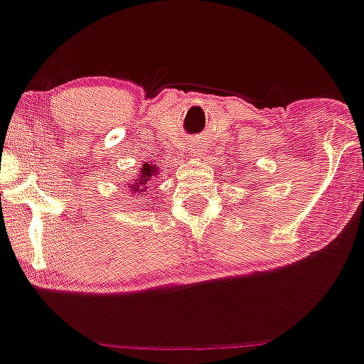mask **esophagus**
I'll return each instance as SVG.
<instances>
[{"instance_id":"34e87169","label":"esophagus","mask_w":364,"mask_h":364,"mask_svg":"<svg viewBox=\"0 0 364 364\" xmlns=\"http://www.w3.org/2000/svg\"><path fill=\"white\" fill-rule=\"evenodd\" d=\"M192 153H196V155H199L200 153V149H197V148H193V151Z\"/></svg>"}]
</instances>
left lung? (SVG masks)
Masks as SVG:
<instances>
[{
  "label": "left lung",
  "mask_w": 364,
  "mask_h": 364,
  "mask_svg": "<svg viewBox=\"0 0 364 364\" xmlns=\"http://www.w3.org/2000/svg\"><path fill=\"white\" fill-rule=\"evenodd\" d=\"M250 190H252V188H250Z\"/></svg>",
  "instance_id": "1"
}]
</instances>
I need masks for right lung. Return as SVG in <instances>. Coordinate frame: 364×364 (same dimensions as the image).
I'll return each mask as SVG.
<instances>
[{"instance_id":"obj_1","label":"right lung","mask_w":364,"mask_h":364,"mask_svg":"<svg viewBox=\"0 0 364 364\" xmlns=\"http://www.w3.org/2000/svg\"><path fill=\"white\" fill-rule=\"evenodd\" d=\"M159 172V165L144 161L142 167L137 171V174H135L130 181H124V188L128 190L132 199H144L146 192H148V185L149 183H156Z\"/></svg>"}]
</instances>
